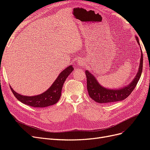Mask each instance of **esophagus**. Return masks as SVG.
<instances>
[{
	"mask_svg": "<svg viewBox=\"0 0 150 150\" xmlns=\"http://www.w3.org/2000/svg\"><path fill=\"white\" fill-rule=\"evenodd\" d=\"M83 62H84V61H83Z\"/></svg>",
	"mask_w": 150,
	"mask_h": 150,
	"instance_id": "1",
	"label": "esophagus"
}]
</instances>
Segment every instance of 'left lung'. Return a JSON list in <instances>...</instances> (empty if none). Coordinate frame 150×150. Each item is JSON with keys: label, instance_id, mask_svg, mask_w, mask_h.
Wrapping results in <instances>:
<instances>
[{"label": "left lung", "instance_id": "8db88e82", "mask_svg": "<svg viewBox=\"0 0 150 150\" xmlns=\"http://www.w3.org/2000/svg\"><path fill=\"white\" fill-rule=\"evenodd\" d=\"M136 40L140 46L138 37L135 36ZM141 49V58L138 71L135 76L133 80L126 86L118 89H109L103 87L99 83L96 78L93 74L88 71H85L86 78H87V89L89 96L99 103H111L113 102L124 100L133 91L135 88L142 73L143 70V53Z\"/></svg>", "mask_w": 150, "mask_h": 150}]
</instances>
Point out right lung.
<instances>
[{"label":"right lung","instance_id":"add662e5","mask_svg":"<svg viewBox=\"0 0 150 150\" xmlns=\"http://www.w3.org/2000/svg\"><path fill=\"white\" fill-rule=\"evenodd\" d=\"M73 70L74 68L71 65L65 68V69L59 74L57 79L50 86V88L43 93L39 95L33 96H24L16 93L11 86H10V88L13 95L18 100L27 105L34 108H44L52 106L59 100L63 84L68 76Z\"/></svg>","mask_w":150,"mask_h":150}]
</instances>
